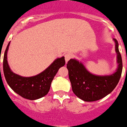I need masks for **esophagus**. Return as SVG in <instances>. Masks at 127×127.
I'll use <instances>...</instances> for the list:
<instances>
[{
	"instance_id": "obj_1",
	"label": "esophagus",
	"mask_w": 127,
	"mask_h": 127,
	"mask_svg": "<svg viewBox=\"0 0 127 127\" xmlns=\"http://www.w3.org/2000/svg\"><path fill=\"white\" fill-rule=\"evenodd\" d=\"M64 57H65L66 63H67V62L70 59H71V57H72V54H70V53H67V54H66L65 55H64Z\"/></svg>"
}]
</instances>
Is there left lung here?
Masks as SVG:
<instances>
[{
    "label": "left lung",
    "instance_id": "left-lung-1",
    "mask_svg": "<svg viewBox=\"0 0 127 127\" xmlns=\"http://www.w3.org/2000/svg\"><path fill=\"white\" fill-rule=\"evenodd\" d=\"M115 42L118 68L112 74L97 75L88 72L81 62L75 59H70L66 64L73 92L85 101H95L110 94L118 85L121 77L123 64L119 51L118 42Z\"/></svg>",
    "mask_w": 127,
    "mask_h": 127
}]
</instances>
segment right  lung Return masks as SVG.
<instances>
[{
	"instance_id": "1",
	"label": "right lung",
	"mask_w": 127,
	"mask_h": 127,
	"mask_svg": "<svg viewBox=\"0 0 127 127\" xmlns=\"http://www.w3.org/2000/svg\"><path fill=\"white\" fill-rule=\"evenodd\" d=\"M9 44L10 42L7 44L3 59V71L8 85L15 93L27 99L35 100L46 95L59 69L65 64L64 57L56 59L46 70L35 76L22 77L13 73L7 63Z\"/></svg>"
}]
</instances>
